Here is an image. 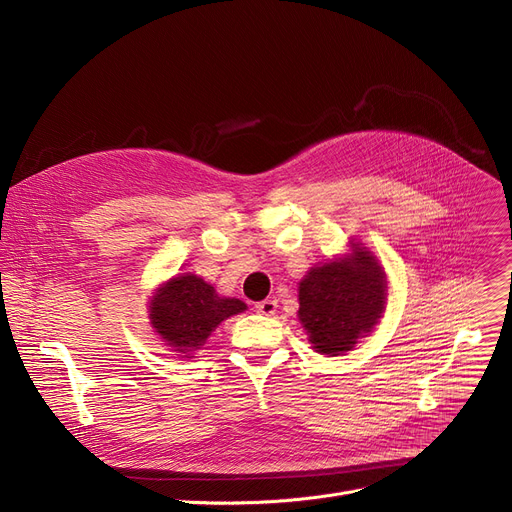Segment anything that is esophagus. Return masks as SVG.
I'll use <instances>...</instances> for the list:
<instances>
[{"label": "esophagus", "mask_w": 512, "mask_h": 512, "mask_svg": "<svg viewBox=\"0 0 512 512\" xmlns=\"http://www.w3.org/2000/svg\"><path fill=\"white\" fill-rule=\"evenodd\" d=\"M255 309H257V313H261V315H274L276 309H278V303H276L274 299H265V301L257 303Z\"/></svg>", "instance_id": "obj_1"}]
</instances>
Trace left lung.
Segmentation results:
<instances>
[{
  "instance_id": "1",
  "label": "left lung",
  "mask_w": 512,
  "mask_h": 512,
  "mask_svg": "<svg viewBox=\"0 0 512 512\" xmlns=\"http://www.w3.org/2000/svg\"><path fill=\"white\" fill-rule=\"evenodd\" d=\"M351 249L344 257L311 267L299 284V319L321 355L351 351L386 309L384 267L359 242H351Z\"/></svg>"
}]
</instances>
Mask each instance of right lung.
I'll return each mask as SVG.
<instances>
[{
    "label": "right lung",
    "instance_id": "1",
    "mask_svg": "<svg viewBox=\"0 0 512 512\" xmlns=\"http://www.w3.org/2000/svg\"><path fill=\"white\" fill-rule=\"evenodd\" d=\"M245 309L247 305L238 299L220 297L203 278L178 274L155 290L149 319L159 338L186 357L199 351L224 319Z\"/></svg>",
    "mask_w": 512,
    "mask_h": 512
}]
</instances>
